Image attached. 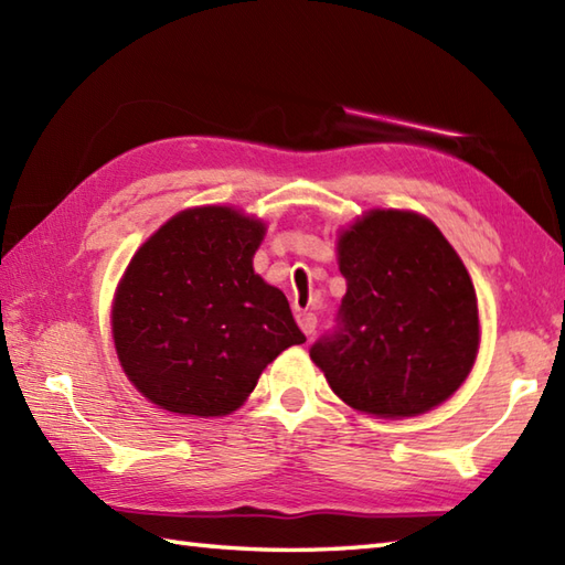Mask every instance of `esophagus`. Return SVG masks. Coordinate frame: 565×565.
I'll return each mask as SVG.
<instances>
[{
	"mask_svg": "<svg viewBox=\"0 0 565 565\" xmlns=\"http://www.w3.org/2000/svg\"><path fill=\"white\" fill-rule=\"evenodd\" d=\"M296 320H298V328H301L308 334V338L316 332V326H318L316 313H310V310H298Z\"/></svg>",
	"mask_w": 565,
	"mask_h": 565,
	"instance_id": "1",
	"label": "esophagus"
}]
</instances>
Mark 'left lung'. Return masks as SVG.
Instances as JSON below:
<instances>
[{
	"label": "left lung",
	"instance_id": "obj_1",
	"mask_svg": "<svg viewBox=\"0 0 565 565\" xmlns=\"http://www.w3.org/2000/svg\"><path fill=\"white\" fill-rule=\"evenodd\" d=\"M340 271L338 326L310 347L330 388L376 417L447 401L476 362L478 306L439 227L415 213H369L340 237Z\"/></svg>",
	"mask_w": 565,
	"mask_h": 565
}]
</instances>
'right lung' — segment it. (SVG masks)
Segmentation results:
<instances>
[{
  "label": "right lung",
  "instance_id": "add662e5",
  "mask_svg": "<svg viewBox=\"0 0 565 565\" xmlns=\"http://www.w3.org/2000/svg\"><path fill=\"white\" fill-rule=\"evenodd\" d=\"M264 225L233 209L167 221L116 291L114 342L126 376L179 415H227L286 347L303 344L286 296L252 269Z\"/></svg>",
  "mask_w": 565,
  "mask_h": 565
}]
</instances>
